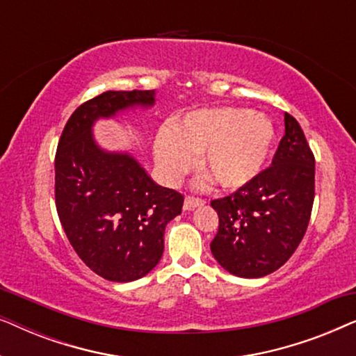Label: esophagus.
Listing matches in <instances>:
<instances>
[{
	"label": "esophagus",
	"instance_id": "obj_1",
	"mask_svg": "<svg viewBox=\"0 0 356 356\" xmlns=\"http://www.w3.org/2000/svg\"><path fill=\"white\" fill-rule=\"evenodd\" d=\"M199 206H204L202 199H196L191 196H188L186 199H184V211H193V209H196Z\"/></svg>",
	"mask_w": 356,
	"mask_h": 356
}]
</instances>
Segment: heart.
I'll return each mask as SVG.
<instances>
[{
  "label": "heart",
  "instance_id": "heart-1",
  "mask_svg": "<svg viewBox=\"0 0 356 356\" xmlns=\"http://www.w3.org/2000/svg\"><path fill=\"white\" fill-rule=\"evenodd\" d=\"M277 138L269 116L238 106L191 111L162 128L154 140L155 163L168 183H177L201 155V170L216 186L236 191L264 172Z\"/></svg>",
  "mask_w": 356,
  "mask_h": 356
}]
</instances>
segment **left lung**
<instances>
[{"label":"left lung","instance_id":"left-lung-1","mask_svg":"<svg viewBox=\"0 0 356 356\" xmlns=\"http://www.w3.org/2000/svg\"><path fill=\"white\" fill-rule=\"evenodd\" d=\"M270 167L230 196L212 201L218 232L212 256L243 279H259L290 259L308 228L314 201V155L293 116Z\"/></svg>","mask_w":356,"mask_h":356}]
</instances>
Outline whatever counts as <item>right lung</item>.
I'll use <instances>...</instances> for the list:
<instances>
[{
	"instance_id": "add662e5",
	"label": "right lung",
	"mask_w": 356,
	"mask_h": 356,
	"mask_svg": "<svg viewBox=\"0 0 356 356\" xmlns=\"http://www.w3.org/2000/svg\"><path fill=\"white\" fill-rule=\"evenodd\" d=\"M154 105L155 90H106L71 115L58 144L61 225L84 264L111 282L138 280L159 264L165 227L181 213L183 196L159 186L129 150L102 147L94 126Z\"/></svg>"
}]
</instances>
